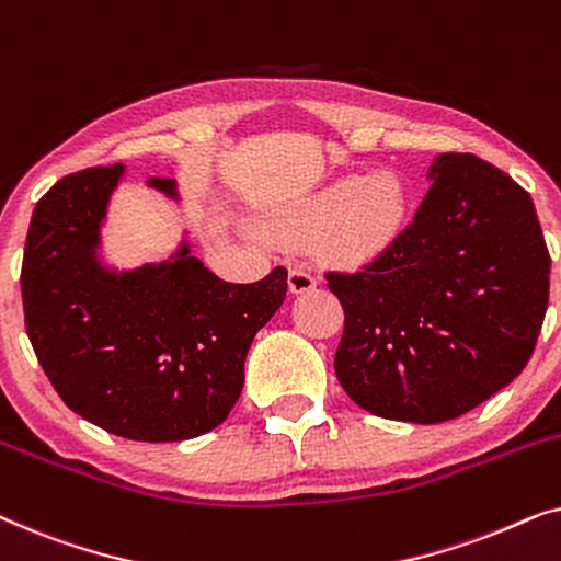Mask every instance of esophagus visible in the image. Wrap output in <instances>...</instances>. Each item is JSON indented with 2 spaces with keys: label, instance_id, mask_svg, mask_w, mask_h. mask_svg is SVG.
I'll return each mask as SVG.
<instances>
[{
  "label": "esophagus",
  "instance_id": "obj_1",
  "mask_svg": "<svg viewBox=\"0 0 561 561\" xmlns=\"http://www.w3.org/2000/svg\"><path fill=\"white\" fill-rule=\"evenodd\" d=\"M317 286H319V278L309 271V267H304V265L290 267V273H288L290 294H309V290H313Z\"/></svg>",
  "mask_w": 561,
  "mask_h": 561
}]
</instances>
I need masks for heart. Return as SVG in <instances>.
Wrapping results in <instances>:
<instances>
[{
	"label": "heart",
	"mask_w": 561,
	"mask_h": 561,
	"mask_svg": "<svg viewBox=\"0 0 561 561\" xmlns=\"http://www.w3.org/2000/svg\"><path fill=\"white\" fill-rule=\"evenodd\" d=\"M409 217V188L396 171L344 175L290 211L296 234L324 232L327 250L342 260H370L393 248Z\"/></svg>",
	"instance_id": "heart-1"
}]
</instances>
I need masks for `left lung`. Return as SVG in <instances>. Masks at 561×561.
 Wrapping results in <instances>:
<instances>
[{"label": "left lung", "mask_w": 561, "mask_h": 561, "mask_svg": "<svg viewBox=\"0 0 561 561\" xmlns=\"http://www.w3.org/2000/svg\"><path fill=\"white\" fill-rule=\"evenodd\" d=\"M393 248L359 273H327L342 301L334 355L359 409L442 424L524 370L549 306V250L531 196L474 156L442 152Z\"/></svg>", "instance_id": "left-lung-1"}]
</instances>
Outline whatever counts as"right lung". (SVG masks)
Returning <instances> with one entry per match:
<instances>
[{
  "mask_svg": "<svg viewBox=\"0 0 561 561\" xmlns=\"http://www.w3.org/2000/svg\"><path fill=\"white\" fill-rule=\"evenodd\" d=\"M125 165L66 175L37 202L22 257L25 329L37 363L81 419L135 442L217 428L244 386V357L280 309L288 271L227 283L179 250L140 267L106 265L102 227ZM148 186L181 202L171 179Z\"/></svg>",
  "mask_w": 561,
  "mask_h": 561,
  "instance_id": "obj_1",
  "label": "right lung"
}]
</instances>
